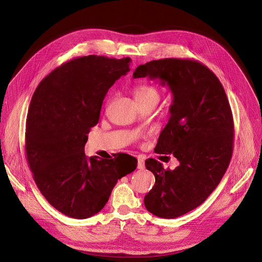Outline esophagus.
<instances>
[{"label":"esophagus","instance_id":"obj_1","mask_svg":"<svg viewBox=\"0 0 262 262\" xmlns=\"http://www.w3.org/2000/svg\"><path fill=\"white\" fill-rule=\"evenodd\" d=\"M137 168H138L139 170H143L144 169V159L139 157L138 158V166H137Z\"/></svg>","mask_w":262,"mask_h":262}]
</instances>
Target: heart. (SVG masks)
<instances>
[{"mask_svg": "<svg viewBox=\"0 0 262 262\" xmlns=\"http://www.w3.org/2000/svg\"><path fill=\"white\" fill-rule=\"evenodd\" d=\"M135 98L139 105L159 100L158 90L150 85H139L135 88Z\"/></svg>", "mask_w": 262, "mask_h": 262, "instance_id": "b5f03b06", "label": "heart"}]
</instances>
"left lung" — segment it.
<instances>
[{"instance_id": "obj_1", "label": "left lung", "mask_w": 262, "mask_h": 262, "mask_svg": "<svg viewBox=\"0 0 262 262\" xmlns=\"http://www.w3.org/2000/svg\"><path fill=\"white\" fill-rule=\"evenodd\" d=\"M146 76L159 79L172 92L170 119L155 152L173 154L180 166L164 170L156 159L145 160L156 181L144 205L156 216L174 219L199 207L225 174L233 145L231 109L219 78L195 60H152L133 74Z\"/></svg>"}]
</instances>
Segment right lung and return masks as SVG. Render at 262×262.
<instances>
[{"mask_svg":"<svg viewBox=\"0 0 262 262\" xmlns=\"http://www.w3.org/2000/svg\"><path fill=\"white\" fill-rule=\"evenodd\" d=\"M129 62V57H77L53 70L33 94L26 159L41 193L68 216L81 220L101 211L118 180L137 167V161L88 158L84 152L107 91L130 70Z\"/></svg>","mask_w":262,"mask_h":262,"instance_id":"add662e5","label":"right lung"}]
</instances>
